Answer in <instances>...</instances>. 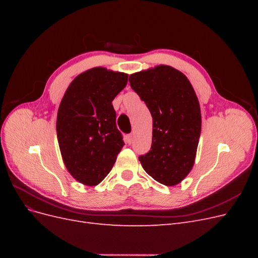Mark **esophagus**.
I'll list each match as a JSON object with an SVG mask.
<instances>
[{
    "label": "esophagus",
    "instance_id": "esophagus-1",
    "mask_svg": "<svg viewBox=\"0 0 258 258\" xmlns=\"http://www.w3.org/2000/svg\"><path fill=\"white\" fill-rule=\"evenodd\" d=\"M126 142H127L128 144H131L132 142H134V135H132V134L128 135L127 138H126Z\"/></svg>",
    "mask_w": 258,
    "mask_h": 258
}]
</instances>
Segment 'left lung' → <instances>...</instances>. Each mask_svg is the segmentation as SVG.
<instances>
[{"instance_id": "1", "label": "left lung", "mask_w": 258, "mask_h": 258, "mask_svg": "<svg viewBox=\"0 0 258 258\" xmlns=\"http://www.w3.org/2000/svg\"><path fill=\"white\" fill-rule=\"evenodd\" d=\"M129 83L153 117L151 151L139 157L156 181L174 186L192 169L201 132L199 101L187 77L169 66L131 74Z\"/></svg>"}]
</instances>
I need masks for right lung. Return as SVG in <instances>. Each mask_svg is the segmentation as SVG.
Returning a JSON list of instances; mask_svg holds the SVG:
<instances>
[{
    "label": "right lung",
    "mask_w": 258,
    "mask_h": 258,
    "mask_svg": "<svg viewBox=\"0 0 258 258\" xmlns=\"http://www.w3.org/2000/svg\"><path fill=\"white\" fill-rule=\"evenodd\" d=\"M128 74L93 68L76 76L61 100L57 138L64 165L80 183L96 186L110 173L124 145L112 104Z\"/></svg>",
    "instance_id": "obj_1"
}]
</instances>
